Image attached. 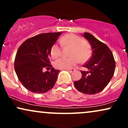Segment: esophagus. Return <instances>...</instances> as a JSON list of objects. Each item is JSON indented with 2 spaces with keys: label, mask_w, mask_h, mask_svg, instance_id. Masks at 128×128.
Returning <instances> with one entry per match:
<instances>
[{
  "label": "esophagus",
  "mask_w": 128,
  "mask_h": 128,
  "mask_svg": "<svg viewBox=\"0 0 128 128\" xmlns=\"http://www.w3.org/2000/svg\"><path fill=\"white\" fill-rule=\"evenodd\" d=\"M74 69H73V68H72V69H70V70H67V72H68L69 73H72L74 71Z\"/></svg>",
  "instance_id": "1"
}]
</instances>
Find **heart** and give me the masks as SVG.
<instances>
[{"label":"heart","instance_id":"1","mask_svg":"<svg viewBox=\"0 0 128 128\" xmlns=\"http://www.w3.org/2000/svg\"><path fill=\"white\" fill-rule=\"evenodd\" d=\"M61 44L64 47L70 48V58H60L54 62L56 68L60 70H67L72 68L77 63L86 62L89 59L92 54V49L88 42H83L79 36L72 34L65 35L61 37L60 41ZM61 49L57 44H54L50 49L52 58H56L61 55Z\"/></svg>","mask_w":128,"mask_h":128}]
</instances>
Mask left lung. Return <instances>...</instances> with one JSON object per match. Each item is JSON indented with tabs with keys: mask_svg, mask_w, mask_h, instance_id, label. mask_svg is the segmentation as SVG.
<instances>
[{
	"mask_svg": "<svg viewBox=\"0 0 128 128\" xmlns=\"http://www.w3.org/2000/svg\"><path fill=\"white\" fill-rule=\"evenodd\" d=\"M83 36L91 46L92 55L84 65L88 70L80 72L82 78L74 82V86L79 92L94 94L102 92L112 79L116 62L112 52L105 44L88 32H84Z\"/></svg>",
	"mask_w": 128,
	"mask_h": 128,
	"instance_id": "obj_1",
	"label": "left lung"
}]
</instances>
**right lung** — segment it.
Returning a JSON list of instances; mask_svg holds the SVG:
<instances>
[{"label":"right lung","instance_id":"obj_1","mask_svg":"<svg viewBox=\"0 0 128 128\" xmlns=\"http://www.w3.org/2000/svg\"><path fill=\"white\" fill-rule=\"evenodd\" d=\"M61 34L59 32L37 35L26 40L18 48L14 68L20 82L30 92L44 93L54 87L60 70L49 64L50 49ZM46 66L52 68L44 72Z\"/></svg>","mask_w":128,"mask_h":128}]
</instances>
